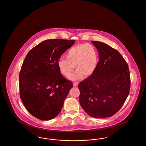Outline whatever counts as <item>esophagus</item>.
<instances>
[{
  "label": "esophagus",
  "instance_id": "obj_1",
  "mask_svg": "<svg viewBox=\"0 0 146 146\" xmlns=\"http://www.w3.org/2000/svg\"><path fill=\"white\" fill-rule=\"evenodd\" d=\"M78 84H79V82H74L73 84V86H77L78 85Z\"/></svg>",
  "mask_w": 146,
  "mask_h": 146
}]
</instances>
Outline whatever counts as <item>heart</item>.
I'll use <instances>...</instances> for the list:
<instances>
[{
    "mask_svg": "<svg viewBox=\"0 0 146 146\" xmlns=\"http://www.w3.org/2000/svg\"><path fill=\"white\" fill-rule=\"evenodd\" d=\"M65 58L58 61V67L60 73L65 77H68L74 70L76 72L70 77L75 80L88 78L92 75L97 68L99 55L97 49L90 44H81L69 49L65 54Z\"/></svg>",
    "mask_w": 146,
    "mask_h": 146,
    "instance_id": "heart-1",
    "label": "heart"
}]
</instances>
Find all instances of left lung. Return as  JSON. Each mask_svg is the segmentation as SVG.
I'll list each match as a JSON object with an SVG mask.
<instances>
[{"label": "left lung", "mask_w": 146, "mask_h": 146, "mask_svg": "<svg viewBox=\"0 0 146 146\" xmlns=\"http://www.w3.org/2000/svg\"><path fill=\"white\" fill-rule=\"evenodd\" d=\"M99 54L94 73L78 85L79 102L91 117L107 118L122 107L130 89L128 64L117 50L102 42L92 41Z\"/></svg>", "instance_id": "obj_1"}]
</instances>
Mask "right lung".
<instances>
[{
  "label": "right lung",
  "mask_w": 146,
  "mask_h": 146,
  "mask_svg": "<svg viewBox=\"0 0 146 146\" xmlns=\"http://www.w3.org/2000/svg\"><path fill=\"white\" fill-rule=\"evenodd\" d=\"M74 42L46 40L26 56L19 74L20 96L27 110L35 118L48 120L61 111L73 83L61 74L57 63Z\"/></svg>",
  "instance_id": "1"
}]
</instances>
